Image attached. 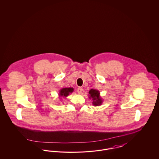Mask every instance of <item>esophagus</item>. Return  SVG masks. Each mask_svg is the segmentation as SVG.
Wrapping results in <instances>:
<instances>
[{
    "label": "esophagus",
    "instance_id": "1",
    "mask_svg": "<svg viewBox=\"0 0 159 159\" xmlns=\"http://www.w3.org/2000/svg\"><path fill=\"white\" fill-rule=\"evenodd\" d=\"M77 93H78L79 94H80V93H82L83 88H81V87H79V88H77Z\"/></svg>",
    "mask_w": 159,
    "mask_h": 159
}]
</instances>
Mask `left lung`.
Wrapping results in <instances>:
<instances>
[{
    "mask_svg": "<svg viewBox=\"0 0 159 159\" xmlns=\"http://www.w3.org/2000/svg\"><path fill=\"white\" fill-rule=\"evenodd\" d=\"M89 98L92 99L93 104L95 106H100L102 102L101 98L99 97V91L95 89H91L89 92Z\"/></svg>",
    "mask_w": 159,
    "mask_h": 159,
    "instance_id": "1",
    "label": "left lung"
}]
</instances>
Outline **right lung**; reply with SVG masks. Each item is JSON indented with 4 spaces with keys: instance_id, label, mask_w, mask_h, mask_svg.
Segmentation results:
<instances>
[{
    "instance_id": "add662e5",
    "label": "right lung",
    "mask_w": 159,
    "mask_h": 159,
    "mask_svg": "<svg viewBox=\"0 0 159 159\" xmlns=\"http://www.w3.org/2000/svg\"><path fill=\"white\" fill-rule=\"evenodd\" d=\"M73 91V89L71 88H63L60 92V97H67L69 95V93H72Z\"/></svg>"
}]
</instances>
